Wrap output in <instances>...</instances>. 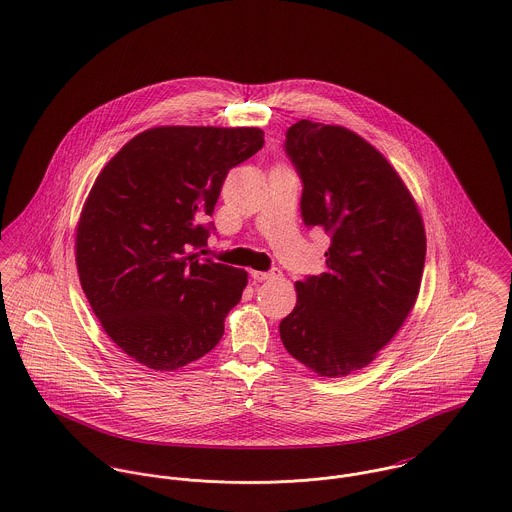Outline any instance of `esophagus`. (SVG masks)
Instances as JSON below:
<instances>
[{
	"instance_id": "1",
	"label": "esophagus",
	"mask_w": 512,
	"mask_h": 512,
	"mask_svg": "<svg viewBox=\"0 0 512 512\" xmlns=\"http://www.w3.org/2000/svg\"><path fill=\"white\" fill-rule=\"evenodd\" d=\"M275 277H279L277 271H251V279L257 281V283L271 281V279H275Z\"/></svg>"
}]
</instances>
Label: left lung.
<instances>
[{
    "label": "left lung",
    "mask_w": 512,
    "mask_h": 512,
    "mask_svg": "<svg viewBox=\"0 0 512 512\" xmlns=\"http://www.w3.org/2000/svg\"><path fill=\"white\" fill-rule=\"evenodd\" d=\"M284 151L302 180L304 226L324 229L332 243L326 271L296 283L281 340L318 375L343 377L375 359L416 302L422 216L389 161L345 127L300 119Z\"/></svg>",
    "instance_id": "8db88e82"
}]
</instances>
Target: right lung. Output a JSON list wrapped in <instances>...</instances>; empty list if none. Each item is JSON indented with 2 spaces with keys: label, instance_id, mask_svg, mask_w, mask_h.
<instances>
[{
  "label": "right lung",
  "instance_id": "right-lung-1",
  "mask_svg": "<svg viewBox=\"0 0 512 512\" xmlns=\"http://www.w3.org/2000/svg\"><path fill=\"white\" fill-rule=\"evenodd\" d=\"M257 127H153L98 174L76 229L82 290L131 359L174 371L224 336L247 273L204 259L229 169L263 147Z\"/></svg>",
  "mask_w": 512,
  "mask_h": 512
}]
</instances>
